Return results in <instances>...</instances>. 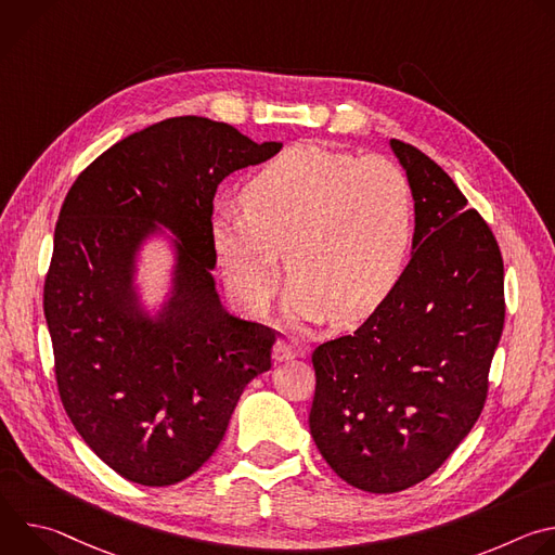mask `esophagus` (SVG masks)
Here are the masks:
<instances>
[{
  "label": "esophagus",
  "instance_id": "1",
  "mask_svg": "<svg viewBox=\"0 0 555 555\" xmlns=\"http://www.w3.org/2000/svg\"><path fill=\"white\" fill-rule=\"evenodd\" d=\"M302 356H305V347L294 338H283L274 345L276 362H285V360H294V358H302Z\"/></svg>",
  "mask_w": 555,
  "mask_h": 555
}]
</instances>
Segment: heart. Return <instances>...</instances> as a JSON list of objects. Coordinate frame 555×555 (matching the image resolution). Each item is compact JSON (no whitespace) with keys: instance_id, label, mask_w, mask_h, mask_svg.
Listing matches in <instances>:
<instances>
[{"instance_id":"b5f03b06","label":"heart","mask_w":555,"mask_h":555,"mask_svg":"<svg viewBox=\"0 0 555 555\" xmlns=\"http://www.w3.org/2000/svg\"><path fill=\"white\" fill-rule=\"evenodd\" d=\"M242 206L215 212L210 240L228 292L250 311L279 287V248L294 272L289 307L307 321L360 323L404 276L413 189L386 157L292 144L244 184Z\"/></svg>"}]
</instances>
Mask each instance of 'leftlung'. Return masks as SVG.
Listing matches in <instances>:
<instances>
[{
    "mask_svg": "<svg viewBox=\"0 0 555 555\" xmlns=\"http://www.w3.org/2000/svg\"><path fill=\"white\" fill-rule=\"evenodd\" d=\"M413 189V255L351 334L315 347L309 430L349 486H417L477 424L505 323L503 257L486 219L417 146L390 140Z\"/></svg>",
    "mask_w": 555,
    "mask_h": 555,
    "instance_id": "obj_1",
    "label": "left lung"
}]
</instances>
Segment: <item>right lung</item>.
Returning <instances> with one entry per match:
<instances>
[{
	"label": "right lung",
	"mask_w": 555,
	"mask_h": 555,
	"mask_svg": "<svg viewBox=\"0 0 555 555\" xmlns=\"http://www.w3.org/2000/svg\"><path fill=\"white\" fill-rule=\"evenodd\" d=\"M281 146L202 116L167 118L109 146L65 195L43 285L56 386L78 435L127 481L191 477L272 366L276 332L221 307L210 217L219 182ZM157 224L177 234V268L151 320L132 272Z\"/></svg>",
	"instance_id": "obj_1"
}]
</instances>
